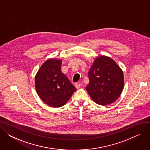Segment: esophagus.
<instances>
[{
	"label": "esophagus",
	"mask_w": 150,
	"mask_h": 150,
	"mask_svg": "<svg viewBox=\"0 0 150 150\" xmlns=\"http://www.w3.org/2000/svg\"><path fill=\"white\" fill-rule=\"evenodd\" d=\"M75 86L76 89H80L81 87V84L79 83H76L75 84Z\"/></svg>",
	"instance_id": "esophagus-1"
}]
</instances>
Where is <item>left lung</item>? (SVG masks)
<instances>
[{
	"mask_svg": "<svg viewBox=\"0 0 150 150\" xmlns=\"http://www.w3.org/2000/svg\"><path fill=\"white\" fill-rule=\"evenodd\" d=\"M88 76L89 83L86 89L96 103L108 105L120 97L124 86L123 74L112 58L105 56L97 58Z\"/></svg>",
	"mask_w": 150,
	"mask_h": 150,
	"instance_id": "left-lung-1",
	"label": "left lung"
}]
</instances>
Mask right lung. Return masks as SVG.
I'll list each match as a JSON object with an SVG mask.
<instances>
[{
	"label": "right lung",
	"mask_w": 150,
	"mask_h": 150,
	"mask_svg": "<svg viewBox=\"0 0 150 150\" xmlns=\"http://www.w3.org/2000/svg\"><path fill=\"white\" fill-rule=\"evenodd\" d=\"M62 61H45L35 76V88L41 99L50 106L61 107L76 91L75 86L61 70Z\"/></svg>",
	"instance_id": "add662e5"
}]
</instances>
